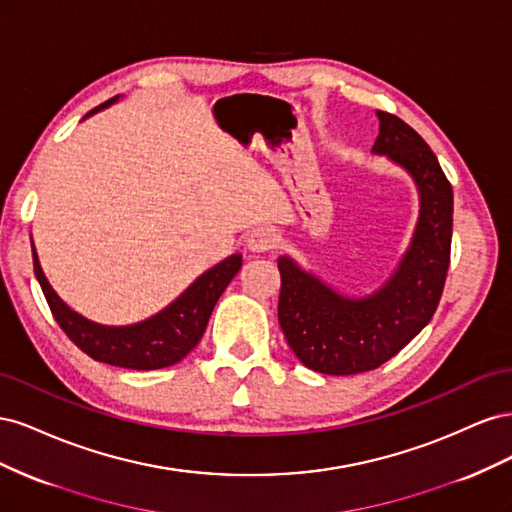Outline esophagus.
<instances>
[{
	"instance_id": "34e87169",
	"label": "esophagus",
	"mask_w": 512,
	"mask_h": 512,
	"mask_svg": "<svg viewBox=\"0 0 512 512\" xmlns=\"http://www.w3.org/2000/svg\"><path fill=\"white\" fill-rule=\"evenodd\" d=\"M275 243H277V232L273 228H267V226L252 230L245 239L247 250L254 252V254H265V252L273 250Z\"/></svg>"
}]
</instances>
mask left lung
<instances>
[{
	"mask_svg": "<svg viewBox=\"0 0 512 512\" xmlns=\"http://www.w3.org/2000/svg\"><path fill=\"white\" fill-rule=\"evenodd\" d=\"M376 117L371 153L404 170L418 194L416 224L395 269L374 290L348 294L292 256L277 258L280 327L299 361L318 374H361L395 356L429 324L451 262L453 188L436 153L406 121L382 111Z\"/></svg>",
	"mask_w": 512,
	"mask_h": 512,
	"instance_id": "obj_1",
	"label": "left lung"
}]
</instances>
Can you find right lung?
I'll return each mask as SVG.
<instances>
[{
	"mask_svg": "<svg viewBox=\"0 0 512 512\" xmlns=\"http://www.w3.org/2000/svg\"><path fill=\"white\" fill-rule=\"evenodd\" d=\"M117 100L119 96L100 104L83 119L104 111ZM32 252L34 271L44 297L49 301L59 327L66 331L72 342L94 361L143 371L175 365L196 348L207 329L215 303H218L222 292L243 265V256L232 254L215 267L207 269L203 275H198L175 301H170L158 314L141 322L115 327V324H100L74 312L46 280L34 241Z\"/></svg>",
	"mask_w": 512,
	"mask_h": 512,
	"instance_id": "add662e5",
	"label": "right lung"
}]
</instances>
